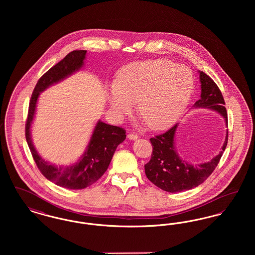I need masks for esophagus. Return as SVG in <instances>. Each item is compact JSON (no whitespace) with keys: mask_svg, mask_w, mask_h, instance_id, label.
I'll list each match as a JSON object with an SVG mask.
<instances>
[{"mask_svg":"<svg viewBox=\"0 0 255 255\" xmlns=\"http://www.w3.org/2000/svg\"><path fill=\"white\" fill-rule=\"evenodd\" d=\"M127 137H128L130 140H135L138 136H137V134H135V133H129V134L127 135Z\"/></svg>","mask_w":255,"mask_h":255,"instance_id":"esophagus-1","label":"esophagus"}]
</instances>
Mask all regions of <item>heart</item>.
I'll list each match as a JSON object with an SVG mask.
<instances>
[{"mask_svg":"<svg viewBox=\"0 0 255 255\" xmlns=\"http://www.w3.org/2000/svg\"><path fill=\"white\" fill-rule=\"evenodd\" d=\"M193 75L185 66L164 59L133 62L122 68L111 86L112 109L122 118L137 103L140 118L153 130H164L182 116L193 91Z\"/></svg>","mask_w":255,"mask_h":255,"instance_id":"obj_1","label":"heart"}]
</instances>
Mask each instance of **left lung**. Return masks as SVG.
Instances as JSON below:
<instances>
[{"instance_id": "obj_1", "label": "left lung", "mask_w": 255, "mask_h": 255, "mask_svg": "<svg viewBox=\"0 0 255 255\" xmlns=\"http://www.w3.org/2000/svg\"><path fill=\"white\" fill-rule=\"evenodd\" d=\"M200 73L201 98L194 108L213 110L225 119L228 127V114L225 100L216 83L205 73ZM178 124L167 132L150 138L153 147L151 159L144 165L146 177L160 189L175 193L189 190L203 183L218 165L227 144L228 132L222 150L216 157L204 163L192 165L182 160L175 147V133Z\"/></svg>"}]
</instances>
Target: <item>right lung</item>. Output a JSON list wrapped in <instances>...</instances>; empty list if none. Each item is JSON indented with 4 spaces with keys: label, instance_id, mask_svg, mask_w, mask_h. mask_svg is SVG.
Instances as JSON below:
<instances>
[{
    "label": "right lung",
    "instance_id": "right-lung-1",
    "mask_svg": "<svg viewBox=\"0 0 255 255\" xmlns=\"http://www.w3.org/2000/svg\"><path fill=\"white\" fill-rule=\"evenodd\" d=\"M86 53L87 50H73L38 80L30 98L25 123L26 142L40 172L56 185L75 190L86 188L102 177L109 166L117 147L126 138V131L121 127L98 121L81 158L72 165L57 166L46 161L37 153L31 140L30 126L34 119L40 93L79 71L84 65Z\"/></svg>",
    "mask_w": 255,
    "mask_h": 255
}]
</instances>
